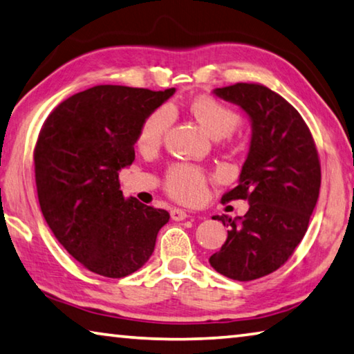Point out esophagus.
<instances>
[{"label":"esophagus","mask_w":354,"mask_h":354,"mask_svg":"<svg viewBox=\"0 0 354 354\" xmlns=\"http://www.w3.org/2000/svg\"><path fill=\"white\" fill-rule=\"evenodd\" d=\"M170 215H171V220H175V221H183L189 217V214L183 211V209H171Z\"/></svg>","instance_id":"34e87169"}]
</instances>
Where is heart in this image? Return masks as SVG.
Listing matches in <instances>:
<instances>
[{
    "instance_id": "b5f03b06",
    "label": "heart",
    "mask_w": 354,
    "mask_h": 354,
    "mask_svg": "<svg viewBox=\"0 0 354 354\" xmlns=\"http://www.w3.org/2000/svg\"><path fill=\"white\" fill-rule=\"evenodd\" d=\"M190 111L206 133L215 140L231 136L239 124L237 112L214 98H196L192 103ZM173 118H175V112L169 104L160 106L149 113L139 131V147L143 149L159 147L167 131L171 127ZM165 187L178 201L198 203L206 194V178L195 167L179 164L170 169Z\"/></svg>"
}]
</instances>
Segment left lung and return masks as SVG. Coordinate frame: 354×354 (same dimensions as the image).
Returning <instances> with one entry per match:
<instances>
[{
    "label": "left lung",
    "instance_id": "8db88e82",
    "mask_svg": "<svg viewBox=\"0 0 354 354\" xmlns=\"http://www.w3.org/2000/svg\"><path fill=\"white\" fill-rule=\"evenodd\" d=\"M212 93L250 118L239 184L221 198L248 200L250 209L243 217H212L230 230L209 263L226 278L253 281L278 270L306 234L320 190L319 154L298 111L268 87L237 82Z\"/></svg>",
    "mask_w": 354,
    "mask_h": 354
}]
</instances>
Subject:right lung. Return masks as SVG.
<instances>
[{"instance_id":"obj_1","label":"right lung","mask_w":354,"mask_h":354,"mask_svg":"<svg viewBox=\"0 0 354 354\" xmlns=\"http://www.w3.org/2000/svg\"><path fill=\"white\" fill-rule=\"evenodd\" d=\"M173 93L95 86L65 100L41 127L34 149L41 214L62 247L101 277L145 266L170 218L124 198L118 171L133 164L142 123Z\"/></svg>"}]
</instances>
